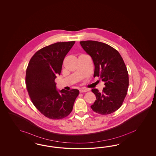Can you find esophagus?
<instances>
[{"label":"esophagus","mask_w":156,"mask_h":156,"mask_svg":"<svg viewBox=\"0 0 156 156\" xmlns=\"http://www.w3.org/2000/svg\"><path fill=\"white\" fill-rule=\"evenodd\" d=\"M80 93H86V92H87V90H86V89H80Z\"/></svg>","instance_id":"34e87169"}]
</instances>
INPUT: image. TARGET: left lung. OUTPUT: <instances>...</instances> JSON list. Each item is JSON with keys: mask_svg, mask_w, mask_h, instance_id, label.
Here are the masks:
<instances>
[{"mask_svg": "<svg viewBox=\"0 0 156 156\" xmlns=\"http://www.w3.org/2000/svg\"><path fill=\"white\" fill-rule=\"evenodd\" d=\"M80 44L92 58L94 77L100 76L105 85L102 93L91 90L96 100L91 108L101 115L113 113L122 106L128 93L129 74L122 58L117 50L104 43L86 41Z\"/></svg>", "mask_w": 156, "mask_h": 156, "instance_id": "8db88e82", "label": "left lung"}]
</instances>
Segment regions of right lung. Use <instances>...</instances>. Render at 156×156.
I'll return each mask as SVG.
<instances>
[{"instance_id":"add662e5","label":"right lung","mask_w":156,"mask_h":156,"mask_svg":"<svg viewBox=\"0 0 156 156\" xmlns=\"http://www.w3.org/2000/svg\"><path fill=\"white\" fill-rule=\"evenodd\" d=\"M75 41L57 42L43 47L34 54L28 63L26 85L35 107L46 117L61 119L72 111L80 91L56 90L55 79L61 72L66 54Z\"/></svg>"}]
</instances>
